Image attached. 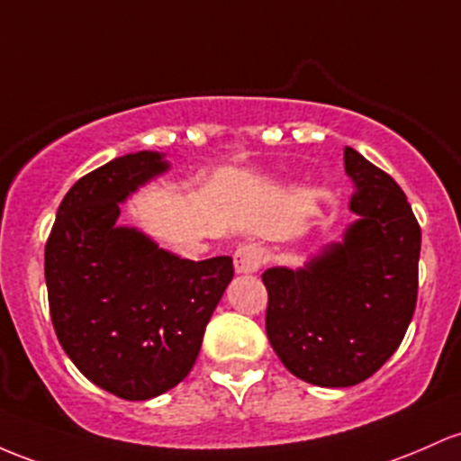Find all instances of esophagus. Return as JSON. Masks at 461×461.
Masks as SVG:
<instances>
[{"label": "esophagus", "instance_id": "obj_1", "mask_svg": "<svg viewBox=\"0 0 461 461\" xmlns=\"http://www.w3.org/2000/svg\"><path fill=\"white\" fill-rule=\"evenodd\" d=\"M265 262V251L256 242H242L234 251V269L236 273H254Z\"/></svg>", "mask_w": 461, "mask_h": 461}]
</instances>
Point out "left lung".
Wrapping results in <instances>:
<instances>
[{
  "instance_id": "obj_1",
  "label": "left lung",
  "mask_w": 461,
  "mask_h": 461,
  "mask_svg": "<svg viewBox=\"0 0 461 461\" xmlns=\"http://www.w3.org/2000/svg\"><path fill=\"white\" fill-rule=\"evenodd\" d=\"M358 216L304 269L262 273L267 337L302 381L350 387L381 370L401 346L418 300L420 225L401 185L346 146Z\"/></svg>"
}]
</instances>
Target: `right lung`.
<instances>
[{
  "label": "right lung",
  "mask_w": 461,
  "mask_h": 461,
  "mask_svg": "<svg viewBox=\"0 0 461 461\" xmlns=\"http://www.w3.org/2000/svg\"><path fill=\"white\" fill-rule=\"evenodd\" d=\"M166 170L164 155L140 150L80 176L45 242L60 346L94 385L124 401H149L188 376L234 277L230 256L185 260L118 225L120 203Z\"/></svg>",
  "instance_id": "add662e5"
}]
</instances>
